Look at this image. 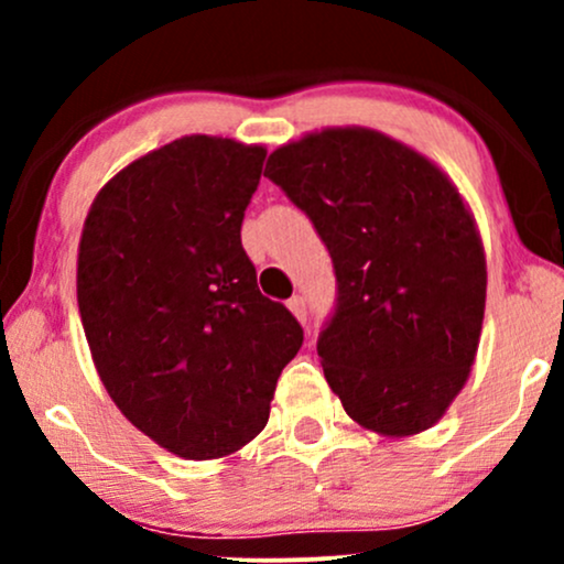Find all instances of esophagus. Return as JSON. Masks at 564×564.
I'll return each instance as SVG.
<instances>
[{
  "instance_id": "34e87169",
  "label": "esophagus",
  "mask_w": 564,
  "mask_h": 564,
  "mask_svg": "<svg viewBox=\"0 0 564 564\" xmlns=\"http://www.w3.org/2000/svg\"><path fill=\"white\" fill-rule=\"evenodd\" d=\"M286 304H289V310H291V313H294V318H296V321H300V323L307 321V304H304V296L294 294V296H291V300H289Z\"/></svg>"
}]
</instances>
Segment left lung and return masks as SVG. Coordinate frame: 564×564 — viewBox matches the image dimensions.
Masks as SVG:
<instances>
[{
	"instance_id": "left-lung-1",
	"label": "left lung",
	"mask_w": 564,
	"mask_h": 564,
	"mask_svg": "<svg viewBox=\"0 0 564 564\" xmlns=\"http://www.w3.org/2000/svg\"><path fill=\"white\" fill-rule=\"evenodd\" d=\"M264 177L332 254L336 307L318 355L347 416L387 437L430 430L467 384L488 286L480 232L456 185L364 127L286 142Z\"/></svg>"
}]
</instances>
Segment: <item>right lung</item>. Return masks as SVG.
<instances>
[{
    "label": "right lung",
    "instance_id": "1",
    "mask_svg": "<svg viewBox=\"0 0 564 564\" xmlns=\"http://www.w3.org/2000/svg\"><path fill=\"white\" fill-rule=\"evenodd\" d=\"M264 156L180 138L108 180L84 219L76 300L100 381L140 432L193 462L260 435L304 339L241 246Z\"/></svg>",
    "mask_w": 564,
    "mask_h": 564
}]
</instances>
